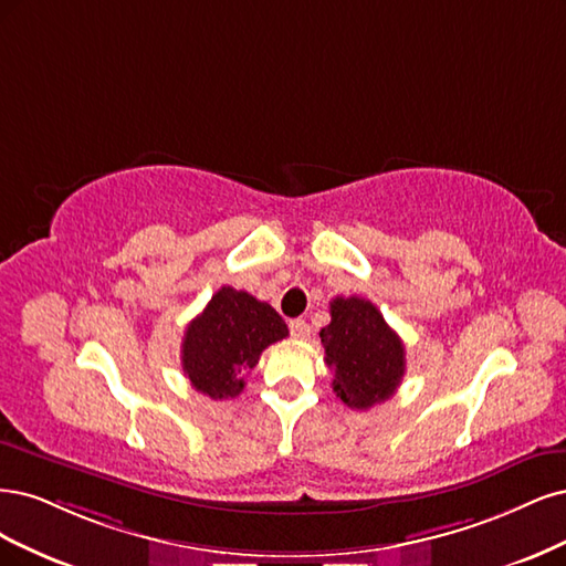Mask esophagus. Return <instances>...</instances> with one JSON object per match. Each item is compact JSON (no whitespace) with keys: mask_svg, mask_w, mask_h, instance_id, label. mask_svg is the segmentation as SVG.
<instances>
[{"mask_svg":"<svg viewBox=\"0 0 566 566\" xmlns=\"http://www.w3.org/2000/svg\"><path fill=\"white\" fill-rule=\"evenodd\" d=\"M289 329H291V336L301 338V340H305L310 336V324L305 319H291Z\"/></svg>","mask_w":566,"mask_h":566,"instance_id":"1","label":"esophagus"}]
</instances>
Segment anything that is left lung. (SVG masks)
<instances>
[{
	"instance_id": "8db88e82",
	"label": "left lung",
	"mask_w": 566,
	"mask_h": 566,
	"mask_svg": "<svg viewBox=\"0 0 566 566\" xmlns=\"http://www.w3.org/2000/svg\"><path fill=\"white\" fill-rule=\"evenodd\" d=\"M324 361L334 369V392L350 409L386 402L402 382L405 343L367 298L332 301V322L319 332Z\"/></svg>"
}]
</instances>
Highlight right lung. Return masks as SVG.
Instances as JSON below:
<instances>
[{"mask_svg":"<svg viewBox=\"0 0 566 566\" xmlns=\"http://www.w3.org/2000/svg\"><path fill=\"white\" fill-rule=\"evenodd\" d=\"M286 336L289 329L275 307L247 291L221 286L202 315L188 324L180 350L184 374L197 392L211 399L237 397L261 353Z\"/></svg>","mask_w":566,"mask_h":566,"instance_id":"right-lung-1","label":"right lung"}]
</instances>
